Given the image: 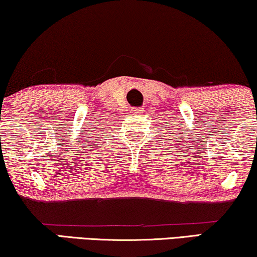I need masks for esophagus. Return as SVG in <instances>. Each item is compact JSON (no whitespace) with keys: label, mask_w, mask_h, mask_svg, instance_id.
I'll return each mask as SVG.
<instances>
[{"label":"esophagus","mask_w":257,"mask_h":257,"mask_svg":"<svg viewBox=\"0 0 257 257\" xmlns=\"http://www.w3.org/2000/svg\"><path fill=\"white\" fill-rule=\"evenodd\" d=\"M133 111H134L133 113H142V110L140 108H135L134 110H133Z\"/></svg>","instance_id":"34e87169"}]
</instances>
